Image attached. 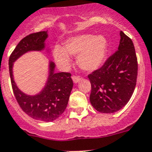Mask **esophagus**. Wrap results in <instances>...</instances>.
I'll return each instance as SVG.
<instances>
[{
	"instance_id": "esophagus-1",
	"label": "esophagus",
	"mask_w": 152,
	"mask_h": 152,
	"mask_svg": "<svg viewBox=\"0 0 152 152\" xmlns=\"http://www.w3.org/2000/svg\"><path fill=\"white\" fill-rule=\"evenodd\" d=\"M72 81H73L74 83H76H76H78L80 80H81V78H80V77H79V76H72Z\"/></svg>"
}]
</instances>
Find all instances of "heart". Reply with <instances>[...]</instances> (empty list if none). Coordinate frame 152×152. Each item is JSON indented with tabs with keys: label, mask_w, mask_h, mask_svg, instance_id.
Here are the masks:
<instances>
[{
	"label": "heart",
	"mask_w": 152,
	"mask_h": 152,
	"mask_svg": "<svg viewBox=\"0 0 152 152\" xmlns=\"http://www.w3.org/2000/svg\"><path fill=\"white\" fill-rule=\"evenodd\" d=\"M108 52V40L102 35L81 34L69 38L63 47L56 45L53 56L61 68L71 63L70 55H78V63L83 69L92 72L104 63Z\"/></svg>",
	"instance_id": "obj_1"
}]
</instances>
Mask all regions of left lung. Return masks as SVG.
I'll list each match as a JSON object with an SVG mask.
<instances>
[{"label": "left lung", "mask_w": 152, "mask_h": 152, "mask_svg": "<svg viewBox=\"0 0 152 152\" xmlns=\"http://www.w3.org/2000/svg\"><path fill=\"white\" fill-rule=\"evenodd\" d=\"M118 50L101 69L88 76L91 83L90 102L102 113H114L123 108L134 93L137 76V59L134 44L120 31Z\"/></svg>", "instance_id": "obj_1"}]
</instances>
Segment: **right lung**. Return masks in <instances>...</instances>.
Wrapping results in <instances>:
<instances>
[{
	"instance_id": "1",
	"label": "right lung",
	"mask_w": 152,
	"mask_h": 152,
	"mask_svg": "<svg viewBox=\"0 0 152 152\" xmlns=\"http://www.w3.org/2000/svg\"><path fill=\"white\" fill-rule=\"evenodd\" d=\"M48 31L32 33L24 37L18 44L9 58V73L12 89L18 104L29 117L42 122H52L61 115L67 107L73 83L71 74L55 72V64L48 61V72L46 83L39 93L27 94L18 88L13 75L14 63L20 57L31 51H47L50 49L46 47Z\"/></svg>"
}]
</instances>
